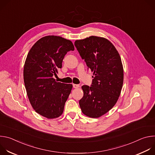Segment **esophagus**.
Masks as SVG:
<instances>
[{"label":"esophagus","instance_id":"34e87169","mask_svg":"<svg viewBox=\"0 0 155 155\" xmlns=\"http://www.w3.org/2000/svg\"><path fill=\"white\" fill-rule=\"evenodd\" d=\"M73 87L74 88H78L80 87V85L79 84H73Z\"/></svg>","mask_w":155,"mask_h":155}]
</instances>
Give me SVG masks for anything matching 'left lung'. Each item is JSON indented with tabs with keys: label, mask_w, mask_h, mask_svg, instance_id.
<instances>
[{
	"label": "left lung",
	"mask_w": 155,
	"mask_h": 155,
	"mask_svg": "<svg viewBox=\"0 0 155 155\" xmlns=\"http://www.w3.org/2000/svg\"><path fill=\"white\" fill-rule=\"evenodd\" d=\"M74 44L94 75L91 86H81L80 107L86 116L99 118L114 107L120 95L124 78L121 59L113 44L104 37L90 36Z\"/></svg>",
	"instance_id": "obj_1"
}]
</instances>
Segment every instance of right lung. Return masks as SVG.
Listing matches in <instances>:
<instances>
[{
  "label": "right lung",
  "instance_id": "right-lung-1",
  "mask_svg": "<svg viewBox=\"0 0 155 155\" xmlns=\"http://www.w3.org/2000/svg\"><path fill=\"white\" fill-rule=\"evenodd\" d=\"M74 50L72 42L59 36L39 39L28 54L23 71L29 102L35 111L48 119L60 117L72 89V84L57 82L53 75L62 68L64 56Z\"/></svg>",
  "mask_w": 155,
  "mask_h": 155
}]
</instances>
